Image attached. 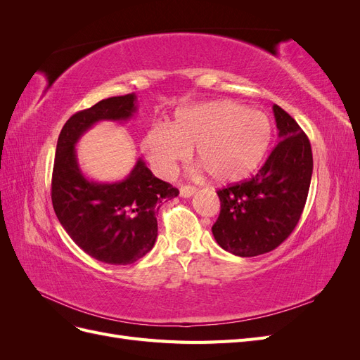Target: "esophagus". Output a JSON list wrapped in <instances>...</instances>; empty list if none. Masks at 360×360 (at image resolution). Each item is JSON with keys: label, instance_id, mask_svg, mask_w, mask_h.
Wrapping results in <instances>:
<instances>
[{"label": "esophagus", "instance_id": "obj_1", "mask_svg": "<svg viewBox=\"0 0 360 360\" xmlns=\"http://www.w3.org/2000/svg\"><path fill=\"white\" fill-rule=\"evenodd\" d=\"M195 192H197V188L191 186V184H184V186L180 188V197L191 198Z\"/></svg>", "mask_w": 360, "mask_h": 360}]
</instances>
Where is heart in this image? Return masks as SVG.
<instances>
[{
	"label": "heart",
	"mask_w": 360,
	"mask_h": 360,
	"mask_svg": "<svg viewBox=\"0 0 360 360\" xmlns=\"http://www.w3.org/2000/svg\"><path fill=\"white\" fill-rule=\"evenodd\" d=\"M269 118L230 101L180 108L171 124L156 123L141 141L153 169L167 176L193 148L214 183H236L254 172L270 144Z\"/></svg>",
	"instance_id": "obj_1"
}]
</instances>
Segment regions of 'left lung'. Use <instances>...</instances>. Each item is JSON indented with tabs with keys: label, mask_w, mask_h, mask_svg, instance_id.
<instances>
[{
	"label": "left lung",
	"mask_w": 360,
	"mask_h": 360,
	"mask_svg": "<svg viewBox=\"0 0 360 360\" xmlns=\"http://www.w3.org/2000/svg\"><path fill=\"white\" fill-rule=\"evenodd\" d=\"M279 143L257 176L217 191L221 213L212 233L226 252L255 257L278 248L296 228L312 177L308 136L274 105Z\"/></svg>",
	"instance_id": "obj_1"
}]
</instances>
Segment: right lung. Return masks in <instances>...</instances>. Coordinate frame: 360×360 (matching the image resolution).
<instances>
[{
	"instance_id": "1",
	"label": "right lung",
	"mask_w": 360,
	"mask_h": 360,
	"mask_svg": "<svg viewBox=\"0 0 360 360\" xmlns=\"http://www.w3.org/2000/svg\"><path fill=\"white\" fill-rule=\"evenodd\" d=\"M138 111L136 94L110 97L73 114L63 126L52 172V205L60 224L84 252L106 264H132L155 246L156 214L179 191L153 176L138 159L129 176L102 183L82 172L76 144L101 122H127Z\"/></svg>"
}]
</instances>
